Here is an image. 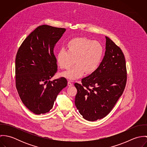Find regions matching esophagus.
Listing matches in <instances>:
<instances>
[{"instance_id": "obj_1", "label": "esophagus", "mask_w": 147, "mask_h": 147, "mask_svg": "<svg viewBox=\"0 0 147 147\" xmlns=\"http://www.w3.org/2000/svg\"><path fill=\"white\" fill-rule=\"evenodd\" d=\"M72 85H73V84H72L71 82L69 81V82H68V86H72Z\"/></svg>"}]
</instances>
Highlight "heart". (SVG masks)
<instances>
[{"label": "heart", "mask_w": 147, "mask_h": 147, "mask_svg": "<svg viewBox=\"0 0 147 147\" xmlns=\"http://www.w3.org/2000/svg\"><path fill=\"white\" fill-rule=\"evenodd\" d=\"M67 51L60 50L57 57L61 68L68 69L74 63V67L63 72L61 75L69 80H76L83 76L84 73L92 74L101 63L104 49L98 41L85 37H76L71 40L66 46Z\"/></svg>", "instance_id": "1"}]
</instances>
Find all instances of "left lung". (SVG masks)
Wrapping results in <instances>:
<instances>
[{"label":"left lung","instance_id":"left-lung-1","mask_svg":"<svg viewBox=\"0 0 147 147\" xmlns=\"http://www.w3.org/2000/svg\"><path fill=\"white\" fill-rule=\"evenodd\" d=\"M106 37L102 61L95 72L84 78L77 89L75 104L85 119L94 121L106 117L122 96L127 82L126 60L121 48Z\"/></svg>","mask_w":147,"mask_h":147}]
</instances>
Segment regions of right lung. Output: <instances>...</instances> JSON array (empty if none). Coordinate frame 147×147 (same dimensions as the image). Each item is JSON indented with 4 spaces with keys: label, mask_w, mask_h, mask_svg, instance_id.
Wrapping results in <instances>:
<instances>
[{
    "label": "right lung",
    "mask_w": 147,
    "mask_h": 147,
    "mask_svg": "<svg viewBox=\"0 0 147 147\" xmlns=\"http://www.w3.org/2000/svg\"><path fill=\"white\" fill-rule=\"evenodd\" d=\"M65 31V28L39 26L17 52L16 87L22 103L35 114L49 112L59 93L67 85L63 77L50 80L58 70L53 49Z\"/></svg>",
    "instance_id": "1"
}]
</instances>
